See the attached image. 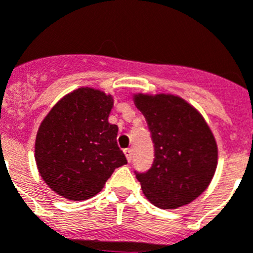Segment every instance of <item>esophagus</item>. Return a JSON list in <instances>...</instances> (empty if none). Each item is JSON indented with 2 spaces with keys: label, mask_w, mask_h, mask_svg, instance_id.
<instances>
[{
  "label": "esophagus",
  "mask_w": 253,
  "mask_h": 253,
  "mask_svg": "<svg viewBox=\"0 0 253 253\" xmlns=\"http://www.w3.org/2000/svg\"><path fill=\"white\" fill-rule=\"evenodd\" d=\"M124 154H125V156H126V160H128V162H130L131 158H133V150H131V149H125L124 150Z\"/></svg>",
  "instance_id": "1"
}]
</instances>
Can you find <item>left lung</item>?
I'll return each instance as SVG.
<instances>
[{"instance_id":"left-lung-1","label":"left lung","mask_w":253,"mask_h":253,"mask_svg":"<svg viewBox=\"0 0 253 253\" xmlns=\"http://www.w3.org/2000/svg\"><path fill=\"white\" fill-rule=\"evenodd\" d=\"M154 142L155 159L135 172L145 197L162 210L191 203L208 187L217 167V145L203 116L172 94H135Z\"/></svg>"}]
</instances>
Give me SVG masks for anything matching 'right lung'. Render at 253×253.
Masks as SVG:
<instances>
[{
  "instance_id": "right-lung-1",
  "label": "right lung",
  "mask_w": 253,
  "mask_h": 253,
  "mask_svg": "<svg viewBox=\"0 0 253 253\" xmlns=\"http://www.w3.org/2000/svg\"><path fill=\"white\" fill-rule=\"evenodd\" d=\"M110 94L79 87L64 95L40 125L35 143L39 172L50 189L70 200L97 195L114 170L126 164L118 125L110 124Z\"/></svg>"
}]
</instances>
